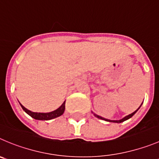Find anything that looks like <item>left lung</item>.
I'll list each match as a JSON object with an SVG mask.
<instances>
[{
    "mask_svg": "<svg viewBox=\"0 0 159 159\" xmlns=\"http://www.w3.org/2000/svg\"><path fill=\"white\" fill-rule=\"evenodd\" d=\"M141 105H142V103H141ZM141 105H140V107H141ZM140 107L138 108L137 110H136V111H135L134 112H133V113H132V114H130V115H127V116H125V117H124V118H121V119H120V120H110V119H107V118H102L101 116H99V115H96V114L95 113H93V111H92V113L93 114V115H94V116L95 117H96V118H100V119H102V120H104V121H109V122H115V123H121V122H123V121H126V120H128V119H129V118H131L133 116V115H135V114H136V111H138V110L140 109Z\"/></svg>",
    "mask_w": 159,
    "mask_h": 159,
    "instance_id": "1",
    "label": "left lung"
}]
</instances>
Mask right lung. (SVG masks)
Returning a JSON list of instances; mask_svg holds the SVG:
<instances>
[{
  "mask_svg": "<svg viewBox=\"0 0 159 159\" xmlns=\"http://www.w3.org/2000/svg\"><path fill=\"white\" fill-rule=\"evenodd\" d=\"M65 102L63 103V104L59 107V108H57L55 111H51V112H48V113H39V112H33V111H30V110L26 109V107L23 106V105L20 103L22 108H23V111L26 112L27 115H29L30 116L32 117L33 118H34L36 120H42V121H47V120H51L53 118H58V117L61 116L63 113H64L65 111Z\"/></svg>",
  "mask_w": 159,
  "mask_h": 159,
  "instance_id": "1",
  "label": "right lung"
}]
</instances>
